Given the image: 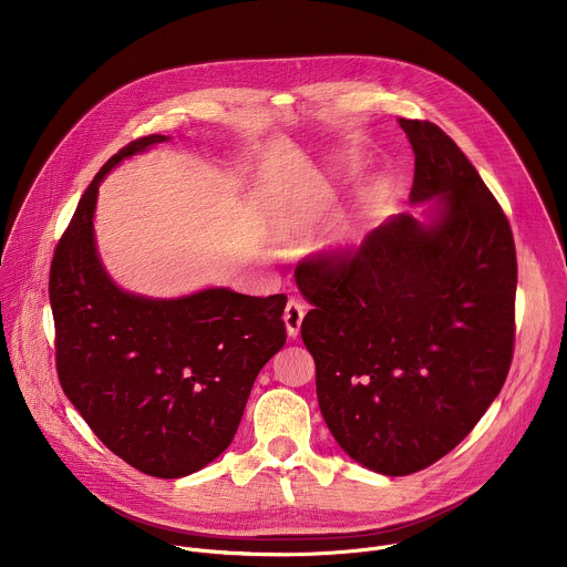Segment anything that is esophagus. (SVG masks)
Segmentation results:
<instances>
[{
	"label": "esophagus",
	"mask_w": 567,
	"mask_h": 567,
	"mask_svg": "<svg viewBox=\"0 0 567 567\" xmlns=\"http://www.w3.org/2000/svg\"><path fill=\"white\" fill-rule=\"evenodd\" d=\"M282 318H285V326H287V334H289L291 339H298L300 326H302V318H305V305H302L300 300H293V298H291V300L287 302V307H285Z\"/></svg>",
	"instance_id": "1"
}]
</instances>
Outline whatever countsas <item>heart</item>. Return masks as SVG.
Returning <instances> with one entry per match:
<instances>
[{
    "label": "heart",
    "mask_w": 567,
    "mask_h": 567,
    "mask_svg": "<svg viewBox=\"0 0 567 567\" xmlns=\"http://www.w3.org/2000/svg\"><path fill=\"white\" fill-rule=\"evenodd\" d=\"M368 202H370V204H377V202H379V190L370 193ZM291 230H293V224H285V226H282V233H291Z\"/></svg>",
    "instance_id": "heart-1"
}]
</instances>
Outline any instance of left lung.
I'll list each match as a JSON object with an SVG mask.
<instances>
[{"label":"left lung","instance_id":"left-lung-1","mask_svg":"<svg viewBox=\"0 0 567 567\" xmlns=\"http://www.w3.org/2000/svg\"><path fill=\"white\" fill-rule=\"evenodd\" d=\"M399 125L424 219L392 215L354 258L296 278L322 420L381 475L431 466L487 413L512 365L518 274L509 221L464 152L429 121Z\"/></svg>","mask_w":567,"mask_h":567}]
</instances>
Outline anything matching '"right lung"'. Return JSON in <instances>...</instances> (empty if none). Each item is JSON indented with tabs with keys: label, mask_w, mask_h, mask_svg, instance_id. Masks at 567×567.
I'll use <instances>...</instances> for the list:
<instances>
[{
	"label": "right lung",
	"mask_w": 567,
	"mask_h": 567,
	"mask_svg": "<svg viewBox=\"0 0 567 567\" xmlns=\"http://www.w3.org/2000/svg\"><path fill=\"white\" fill-rule=\"evenodd\" d=\"M166 141L130 143L94 177L55 249L49 298L58 377L75 411L121 460L173 480L233 442L258 372L287 341V296L206 287L152 298L112 280L94 230L99 188L125 158Z\"/></svg>",
	"instance_id": "right-lung-1"
}]
</instances>
